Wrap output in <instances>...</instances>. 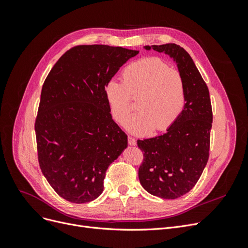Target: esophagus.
Instances as JSON below:
<instances>
[{
	"label": "esophagus",
	"instance_id": "esophagus-1",
	"mask_svg": "<svg viewBox=\"0 0 248 248\" xmlns=\"http://www.w3.org/2000/svg\"><path fill=\"white\" fill-rule=\"evenodd\" d=\"M128 144H129L130 146H136V145H137L136 139L132 138V137H128Z\"/></svg>",
	"mask_w": 248,
	"mask_h": 248
}]
</instances>
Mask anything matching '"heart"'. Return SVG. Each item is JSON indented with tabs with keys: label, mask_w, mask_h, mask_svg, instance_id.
Masks as SVG:
<instances>
[{
	"label": "heart",
	"mask_w": 248,
	"mask_h": 248,
	"mask_svg": "<svg viewBox=\"0 0 248 248\" xmlns=\"http://www.w3.org/2000/svg\"><path fill=\"white\" fill-rule=\"evenodd\" d=\"M122 78L123 82L109 79L104 96L112 118L120 124L125 123L133 109L131 97L140 96V111L125 124L128 131L142 136L154 129L167 130L181 115L185 104L184 80L162 60L145 58L133 62L123 70Z\"/></svg>",
	"instance_id": "heart-1"
}]
</instances>
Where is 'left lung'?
<instances>
[{"label":"left lung","mask_w":248,"mask_h":248,"mask_svg":"<svg viewBox=\"0 0 248 248\" xmlns=\"http://www.w3.org/2000/svg\"><path fill=\"white\" fill-rule=\"evenodd\" d=\"M144 48L168 55L184 80L185 104L176 122L162 136L137 141L144 154L139 169L141 186L155 197L174 200L193 188L207 164L211 101L206 82L183 47L168 43Z\"/></svg>","instance_id":"obj_1"}]
</instances>
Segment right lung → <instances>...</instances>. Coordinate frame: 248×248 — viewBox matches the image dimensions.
<instances>
[{
  "label": "right lung",
  "instance_id": "1",
  "mask_svg": "<svg viewBox=\"0 0 248 248\" xmlns=\"http://www.w3.org/2000/svg\"><path fill=\"white\" fill-rule=\"evenodd\" d=\"M139 50L102 44L66 51L44 81L35 122L39 166L66 201L84 204L103 191L109 164L127 148L104 87Z\"/></svg>",
  "mask_w": 248,
  "mask_h": 248
}]
</instances>
